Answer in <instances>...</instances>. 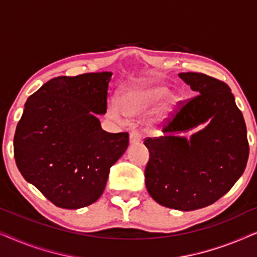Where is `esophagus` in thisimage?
<instances>
[{
	"mask_svg": "<svg viewBox=\"0 0 257 257\" xmlns=\"http://www.w3.org/2000/svg\"><path fill=\"white\" fill-rule=\"evenodd\" d=\"M143 135L139 131H132L130 133V143L131 144H139L142 142Z\"/></svg>",
	"mask_w": 257,
	"mask_h": 257,
	"instance_id": "1",
	"label": "esophagus"
}]
</instances>
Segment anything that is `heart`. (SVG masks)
I'll return each mask as SVG.
<instances>
[{
  "mask_svg": "<svg viewBox=\"0 0 257 257\" xmlns=\"http://www.w3.org/2000/svg\"><path fill=\"white\" fill-rule=\"evenodd\" d=\"M165 92V87L156 85H133L126 86L121 91L120 104L112 101L108 106V113L115 120H121L122 112L130 115L143 113L147 108L152 106ZM173 97H170V101Z\"/></svg>",
  "mask_w": 257,
  "mask_h": 257,
  "instance_id": "1",
  "label": "heart"
}]
</instances>
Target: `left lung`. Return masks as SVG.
Listing matches in <instances>:
<instances>
[{
  "mask_svg": "<svg viewBox=\"0 0 257 257\" xmlns=\"http://www.w3.org/2000/svg\"><path fill=\"white\" fill-rule=\"evenodd\" d=\"M179 77L198 94L179 101L161 126L165 136L144 140L150 152L145 184L159 205L188 212L212 205L233 187L247 165L249 144L243 115L226 83L198 72ZM208 118L189 142L171 135Z\"/></svg>",
  "mask_w": 257,
  "mask_h": 257,
  "instance_id": "obj_1",
  "label": "left lung"
}]
</instances>
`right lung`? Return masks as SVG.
<instances>
[{
    "label": "right lung",
    "mask_w": 257,
    "mask_h": 257,
    "mask_svg": "<svg viewBox=\"0 0 257 257\" xmlns=\"http://www.w3.org/2000/svg\"><path fill=\"white\" fill-rule=\"evenodd\" d=\"M111 72L61 76L31 94L14 137L17 168L49 201L78 209L103 194L128 133H108L97 114L107 110Z\"/></svg>",
    "instance_id": "add662e5"
}]
</instances>
